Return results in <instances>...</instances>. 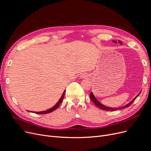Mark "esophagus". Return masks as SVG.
<instances>
[{
  "instance_id": "34e87169",
  "label": "esophagus",
  "mask_w": 151,
  "mask_h": 151,
  "mask_svg": "<svg viewBox=\"0 0 151 151\" xmlns=\"http://www.w3.org/2000/svg\"><path fill=\"white\" fill-rule=\"evenodd\" d=\"M80 76H81V78H86V77H87V76H86V75H81Z\"/></svg>"
}]
</instances>
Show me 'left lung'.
Wrapping results in <instances>:
<instances>
[{"mask_svg": "<svg viewBox=\"0 0 151 151\" xmlns=\"http://www.w3.org/2000/svg\"><path fill=\"white\" fill-rule=\"evenodd\" d=\"M114 43H116L117 42L116 41H113ZM119 43H120V44H122V43L121 42V41H119ZM140 93H141V92L137 95V96L134 97L130 103H129L128 104H127L126 105H125V106H121V107H119V108H112V107H108V106H105V105H103L102 104H101L100 102H99V101H98V100L95 97V96H93V93L92 92H91V93H90V98H91V100L93 101V104L96 105L97 107H99V108H100L101 109H103V110H105V111H115V110H118V109H124V108H127V107H129L130 105H132V104H133V102L134 101V100H135L138 97V96L140 94Z\"/></svg>", "mask_w": 151, "mask_h": 151, "instance_id": "left-lung-1", "label": "left lung"}]
</instances>
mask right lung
I'll return each mask as SVG.
<instances>
[{
	"instance_id": "obj_1",
	"label": "right lung",
	"mask_w": 151,
	"mask_h": 151,
	"mask_svg": "<svg viewBox=\"0 0 151 151\" xmlns=\"http://www.w3.org/2000/svg\"><path fill=\"white\" fill-rule=\"evenodd\" d=\"M65 93V91H63V93H62V96H61V97L60 98V99L59 100L57 104H55L54 106H52V108H50V109H47V110H45V111H40V112H34V113H36V114H47V113H51V112L54 111V110L56 109L59 106L60 104L61 103H62V100H63V97H64ZM29 112H30V111H29Z\"/></svg>"
}]
</instances>
